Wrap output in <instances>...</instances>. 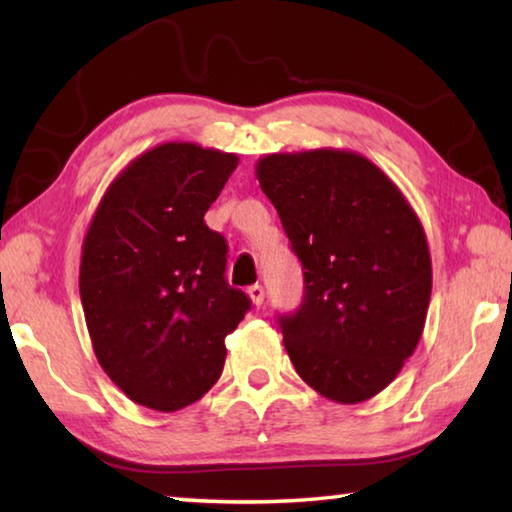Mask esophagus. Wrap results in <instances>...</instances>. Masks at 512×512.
<instances>
[{
  "label": "esophagus",
  "instance_id": "esophagus-1",
  "mask_svg": "<svg viewBox=\"0 0 512 512\" xmlns=\"http://www.w3.org/2000/svg\"><path fill=\"white\" fill-rule=\"evenodd\" d=\"M248 296L253 300L255 307H262L264 305V287L262 284H253V287H248Z\"/></svg>",
  "mask_w": 512,
  "mask_h": 512
}]
</instances>
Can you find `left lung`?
Listing matches in <instances>:
<instances>
[{
	"mask_svg": "<svg viewBox=\"0 0 512 512\" xmlns=\"http://www.w3.org/2000/svg\"><path fill=\"white\" fill-rule=\"evenodd\" d=\"M257 180L305 273V298L280 316L291 363L327 400L359 404L418 348L431 298L424 228L391 178L343 149L271 153Z\"/></svg>",
	"mask_w": 512,
	"mask_h": 512,
	"instance_id": "8db88e82",
	"label": "left lung"
}]
</instances>
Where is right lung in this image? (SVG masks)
<instances>
[{
  "label": "right lung",
  "mask_w": 512,
  "mask_h": 512,
  "mask_svg": "<svg viewBox=\"0 0 512 512\" xmlns=\"http://www.w3.org/2000/svg\"><path fill=\"white\" fill-rule=\"evenodd\" d=\"M237 164L192 142L158 144L112 180L85 232L79 289L94 354L146 409L201 400L250 309L225 282L228 244L203 221Z\"/></svg>",
  "instance_id": "obj_1"
}]
</instances>
